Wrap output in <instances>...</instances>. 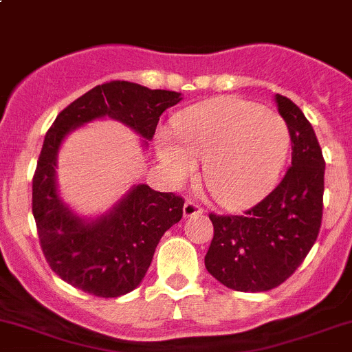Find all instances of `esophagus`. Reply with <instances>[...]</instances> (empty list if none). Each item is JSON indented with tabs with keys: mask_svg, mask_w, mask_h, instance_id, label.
Masks as SVG:
<instances>
[{
	"mask_svg": "<svg viewBox=\"0 0 352 352\" xmlns=\"http://www.w3.org/2000/svg\"><path fill=\"white\" fill-rule=\"evenodd\" d=\"M203 213V208L199 206L197 203H194V201L187 199L186 203H184V217L189 218V217H196V214H201Z\"/></svg>",
	"mask_w": 352,
	"mask_h": 352,
	"instance_id": "esophagus-1",
	"label": "esophagus"
}]
</instances>
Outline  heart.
Returning <instances> with one entry per match:
<instances>
[{
	"label": "heart",
	"mask_w": 352,
	"mask_h": 352,
	"mask_svg": "<svg viewBox=\"0 0 352 352\" xmlns=\"http://www.w3.org/2000/svg\"><path fill=\"white\" fill-rule=\"evenodd\" d=\"M175 139L162 134L160 160L173 182L182 184L204 163V182L218 204L242 210L258 203L277 182L291 134L280 115L239 98H218L184 111Z\"/></svg>",
	"instance_id": "1"
}]
</instances>
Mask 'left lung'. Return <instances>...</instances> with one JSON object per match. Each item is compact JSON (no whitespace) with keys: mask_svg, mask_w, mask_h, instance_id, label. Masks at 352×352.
Segmentation results:
<instances>
[{"mask_svg":"<svg viewBox=\"0 0 352 352\" xmlns=\"http://www.w3.org/2000/svg\"><path fill=\"white\" fill-rule=\"evenodd\" d=\"M289 127L292 163L277 187L244 214H210L214 234L206 270L225 287L263 292L278 287L305 261L322 227L325 160L308 118L275 94Z\"/></svg>","mask_w":352,"mask_h":352,"instance_id":"obj_1","label":"left lung"}]
</instances>
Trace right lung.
<instances>
[{
  "label": "right lung",
  "mask_w": 352,
  "mask_h": 352,
  "mask_svg": "<svg viewBox=\"0 0 352 352\" xmlns=\"http://www.w3.org/2000/svg\"><path fill=\"white\" fill-rule=\"evenodd\" d=\"M180 100L175 91L111 80L77 98L53 122L32 179V213L44 258L61 280L98 298L134 291L160 239L180 221L184 208L180 196L139 184L108 213L94 220L77 217L56 187V158L63 139L80 125L110 117L141 135L146 146L163 111Z\"/></svg>",
  "instance_id": "add662e5"
}]
</instances>
